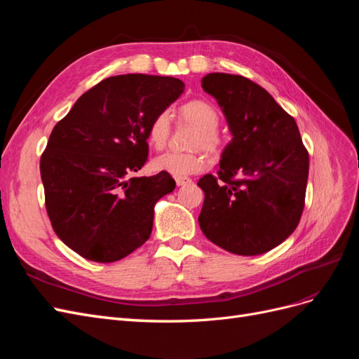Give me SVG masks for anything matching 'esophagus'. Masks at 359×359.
I'll use <instances>...</instances> for the list:
<instances>
[{"instance_id": "34e87169", "label": "esophagus", "mask_w": 359, "mask_h": 359, "mask_svg": "<svg viewBox=\"0 0 359 359\" xmlns=\"http://www.w3.org/2000/svg\"><path fill=\"white\" fill-rule=\"evenodd\" d=\"M173 178H175V182H177L178 187H180V186H186V184L191 182V180L187 178V177H173Z\"/></svg>"}]
</instances>
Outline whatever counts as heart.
<instances>
[{"instance_id":"heart-1","label":"heart","mask_w":359,"mask_h":359,"mask_svg":"<svg viewBox=\"0 0 359 359\" xmlns=\"http://www.w3.org/2000/svg\"><path fill=\"white\" fill-rule=\"evenodd\" d=\"M178 116L181 121H186L196 127V132L191 139V148H203L211 156H220L226 148L224 136L217 128L220 124V115L215 107L201 99H194L180 106ZM172 130L170 115L168 112H158L151 119L147 128V137L151 147L161 149L168 144ZM205 154L202 151H189V153H177L168 151L153 160V169L157 172H166L173 177H189L206 168Z\"/></svg>"}]
</instances>
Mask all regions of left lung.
Wrapping results in <instances>:
<instances>
[{"label": "left lung", "mask_w": 359, "mask_h": 359, "mask_svg": "<svg viewBox=\"0 0 359 359\" xmlns=\"http://www.w3.org/2000/svg\"><path fill=\"white\" fill-rule=\"evenodd\" d=\"M202 88L215 97L232 133L217 177L205 175L199 226L226 252L256 256L297 229L309 178V151L298 126L266 90L240 74L210 73Z\"/></svg>", "instance_id": "8db88e82"}]
</instances>
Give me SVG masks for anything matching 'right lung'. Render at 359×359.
I'll return each mask as SVG.
<instances>
[{
	"mask_svg": "<svg viewBox=\"0 0 359 359\" xmlns=\"http://www.w3.org/2000/svg\"><path fill=\"white\" fill-rule=\"evenodd\" d=\"M182 91V81L170 76H112L83 93L53 127L40 158L45 205L73 252L109 264L148 240L154 205L175 181L166 172L132 175L148 158L149 121Z\"/></svg>",
	"mask_w": 359,
	"mask_h": 359,
	"instance_id": "1",
	"label": "right lung"
}]
</instances>
